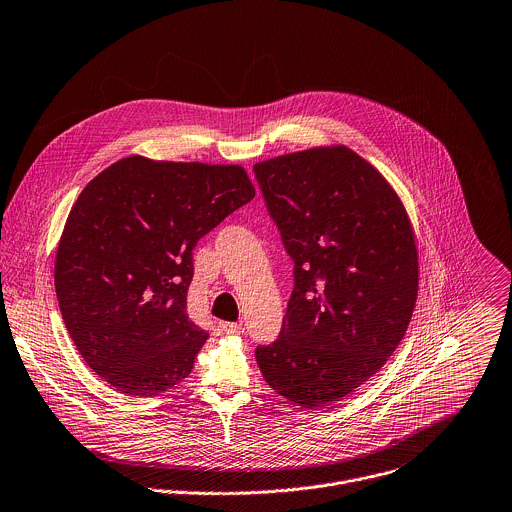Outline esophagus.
Returning a JSON list of instances; mask_svg holds the SVG:
<instances>
[{
	"label": "esophagus",
	"mask_w": 512,
	"mask_h": 512,
	"mask_svg": "<svg viewBox=\"0 0 512 512\" xmlns=\"http://www.w3.org/2000/svg\"><path fill=\"white\" fill-rule=\"evenodd\" d=\"M220 330L226 332V334H240V332H244L242 324H238V322H220Z\"/></svg>",
	"instance_id": "obj_1"
}]
</instances>
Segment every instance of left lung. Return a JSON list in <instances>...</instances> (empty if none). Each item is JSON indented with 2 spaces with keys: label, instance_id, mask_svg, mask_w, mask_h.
Wrapping results in <instances>:
<instances>
[{
  "label": "left lung",
  "instance_id": "left-lung-1",
  "mask_svg": "<svg viewBox=\"0 0 512 512\" xmlns=\"http://www.w3.org/2000/svg\"><path fill=\"white\" fill-rule=\"evenodd\" d=\"M254 176L294 262L282 330L256 360L290 402L328 406L400 344L418 294L414 234L390 184L344 146L278 156Z\"/></svg>",
  "mask_w": 512,
  "mask_h": 512
}]
</instances>
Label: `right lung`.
<instances>
[{
    "label": "right lung",
    "instance_id": "right-lung-1",
    "mask_svg": "<svg viewBox=\"0 0 512 512\" xmlns=\"http://www.w3.org/2000/svg\"><path fill=\"white\" fill-rule=\"evenodd\" d=\"M240 166L124 158L76 200L56 254V294L86 364L132 396L166 392L208 332L188 316L192 250L254 198Z\"/></svg>",
    "mask_w": 512,
    "mask_h": 512
}]
</instances>
